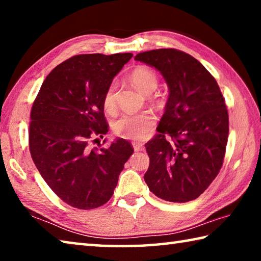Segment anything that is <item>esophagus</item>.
Returning a JSON list of instances; mask_svg holds the SVG:
<instances>
[{"label":"esophagus","instance_id":"34e87169","mask_svg":"<svg viewBox=\"0 0 261 261\" xmlns=\"http://www.w3.org/2000/svg\"><path fill=\"white\" fill-rule=\"evenodd\" d=\"M134 149L136 152H139V151H143L144 147H143V145H140V144H134Z\"/></svg>","mask_w":261,"mask_h":261}]
</instances>
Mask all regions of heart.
<instances>
[{"label":"heart","mask_w":261,"mask_h":261,"mask_svg":"<svg viewBox=\"0 0 261 261\" xmlns=\"http://www.w3.org/2000/svg\"><path fill=\"white\" fill-rule=\"evenodd\" d=\"M131 82L144 94H151L158 87L159 79L153 70L146 67L136 68L131 73ZM103 107L112 113L116 107L115 102V85L112 84L103 95ZM155 118L149 113L123 114L113 122V131L117 137L131 140H141L151 132Z\"/></svg>","instance_id":"heart-1"}]
</instances>
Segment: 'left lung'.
I'll return each mask as SVG.
<instances>
[{"label":"left lung","mask_w":261,"mask_h":261,"mask_svg":"<svg viewBox=\"0 0 261 261\" xmlns=\"http://www.w3.org/2000/svg\"><path fill=\"white\" fill-rule=\"evenodd\" d=\"M135 60L159 70L169 87L159 134L145 144V182L163 200L197 199L218 176L228 143V110L218 83L199 61L174 48Z\"/></svg>","instance_id":"left-lung-1"}]
</instances>
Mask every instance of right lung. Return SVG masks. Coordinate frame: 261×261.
Segmentation results:
<instances>
[{"label": "right lung", "mask_w": 261, "mask_h": 261, "mask_svg": "<svg viewBox=\"0 0 261 261\" xmlns=\"http://www.w3.org/2000/svg\"><path fill=\"white\" fill-rule=\"evenodd\" d=\"M132 56L70 57L48 74L33 102L31 156L48 187L74 208L93 210L106 204L134 153L129 141L121 138L109 147L91 146L109 130L103 95Z\"/></svg>", "instance_id": "add662e5"}]
</instances>
